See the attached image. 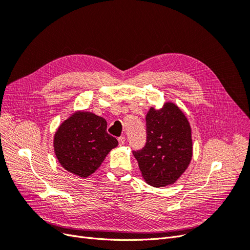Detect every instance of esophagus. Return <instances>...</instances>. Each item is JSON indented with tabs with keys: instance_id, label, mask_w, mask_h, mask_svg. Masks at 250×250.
Segmentation results:
<instances>
[{
	"instance_id": "esophagus-1",
	"label": "esophagus",
	"mask_w": 250,
	"mask_h": 250,
	"mask_svg": "<svg viewBox=\"0 0 250 250\" xmlns=\"http://www.w3.org/2000/svg\"><path fill=\"white\" fill-rule=\"evenodd\" d=\"M118 141H119L120 145H124V144H125V138H124V137H120V138L118 139Z\"/></svg>"
}]
</instances>
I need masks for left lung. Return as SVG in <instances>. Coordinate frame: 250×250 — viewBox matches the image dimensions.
I'll use <instances>...</instances> for the list:
<instances>
[{
    "label": "left lung",
    "mask_w": 250,
    "mask_h": 250,
    "mask_svg": "<svg viewBox=\"0 0 250 250\" xmlns=\"http://www.w3.org/2000/svg\"><path fill=\"white\" fill-rule=\"evenodd\" d=\"M143 177L150 186L166 187L179 178L192 158L191 127L175 104L166 103L146 116V143L133 150Z\"/></svg>",
    "instance_id": "8db88e82"
}]
</instances>
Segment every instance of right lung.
Returning <instances> with one entry per match:
<instances>
[{"label":"right lung","mask_w":250,"mask_h":250,"mask_svg":"<svg viewBox=\"0 0 250 250\" xmlns=\"http://www.w3.org/2000/svg\"><path fill=\"white\" fill-rule=\"evenodd\" d=\"M106 128V121L92 112L79 111L65 120L54 137L55 153L62 167L80 177L94 173L118 146Z\"/></svg>","instance_id":"right-lung-1"}]
</instances>
